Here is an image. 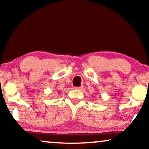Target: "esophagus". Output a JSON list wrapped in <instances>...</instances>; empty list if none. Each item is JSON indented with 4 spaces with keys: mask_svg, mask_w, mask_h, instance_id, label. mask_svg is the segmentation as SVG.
Returning <instances> with one entry per match:
<instances>
[{
    "mask_svg": "<svg viewBox=\"0 0 149 149\" xmlns=\"http://www.w3.org/2000/svg\"><path fill=\"white\" fill-rule=\"evenodd\" d=\"M76 89H78V90H80V91H82L83 89H84V86L83 85H81L80 87H74Z\"/></svg>",
    "mask_w": 149,
    "mask_h": 149,
    "instance_id": "34e87169",
    "label": "esophagus"
}]
</instances>
